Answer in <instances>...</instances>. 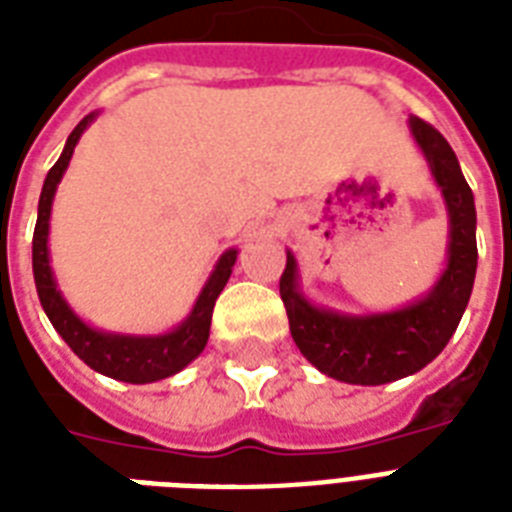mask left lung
Listing matches in <instances>:
<instances>
[{"instance_id":"1","label":"left lung","mask_w":512,"mask_h":512,"mask_svg":"<svg viewBox=\"0 0 512 512\" xmlns=\"http://www.w3.org/2000/svg\"><path fill=\"white\" fill-rule=\"evenodd\" d=\"M412 132L428 156L436 183L444 191L452 223L449 265L436 289L404 311L353 319L319 311L297 292L292 255H287V268L279 279L289 332L300 353L324 374L353 385H385L420 372L446 348L473 292L478 265L473 191L462 175L452 146L433 124L412 116Z\"/></svg>"}]
</instances>
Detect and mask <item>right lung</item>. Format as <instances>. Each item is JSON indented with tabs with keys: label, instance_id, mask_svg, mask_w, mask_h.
Segmentation results:
<instances>
[{
	"label": "right lung",
	"instance_id": "add662e5",
	"mask_svg": "<svg viewBox=\"0 0 512 512\" xmlns=\"http://www.w3.org/2000/svg\"><path fill=\"white\" fill-rule=\"evenodd\" d=\"M92 122V116L82 119L76 124L74 132L68 135L66 148L52 170L44 177L42 196H39V215H36L34 228V281L42 308L47 313V319L52 321V327L58 329V335L68 342V348L74 350L76 356L82 358L84 364L92 366L95 372L108 374L114 380L122 382H156L170 377V374L180 372L185 364H191L193 358L199 356L209 337V324H212V308H215L217 295L223 292L225 281L231 276V268L236 263V249L225 252L217 263L212 279L207 281V287L199 295L196 305H193L191 316L185 319V324L172 332V335L162 337H122V335H103L95 332L87 324L76 319L66 300L60 297L55 279L50 271V257H47V228H50V209L52 196L58 188L60 177L66 172L71 154L79 135L84 127Z\"/></svg>",
	"mask_w": 512,
	"mask_h": 512
}]
</instances>
